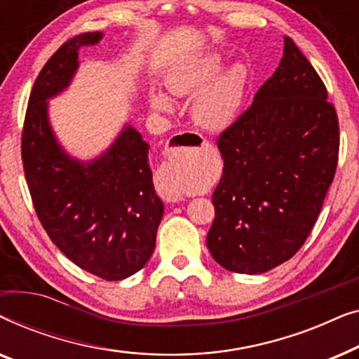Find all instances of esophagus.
Here are the masks:
<instances>
[{"label":"esophagus","mask_w":359,"mask_h":359,"mask_svg":"<svg viewBox=\"0 0 359 359\" xmlns=\"http://www.w3.org/2000/svg\"><path fill=\"white\" fill-rule=\"evenodd\" d=\"M208 142L203 137L198 135V134H193V132H180V134H176L173 137V140H171V147L166 149V154H170L173 149H183V147H196V145H205ZM156 191H158L161 198L165 201H168V203H180V201H183V193H181V189L176 188L175 184H171L168 181V176H166V166H163L158 173H156Z\"/></svg>","instance_id":"obj_1"}]
</instances>
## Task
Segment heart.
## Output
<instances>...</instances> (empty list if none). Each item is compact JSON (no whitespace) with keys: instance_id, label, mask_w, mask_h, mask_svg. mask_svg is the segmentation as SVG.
<instances>
[{"instance_id":"obj_1","label":"heart","mask_w":359,"mask_h":359,"mask_svg":"<svg viewBox=\"0 0 359 359\" xmlns=\"http://www.w3.org/2000/svg\"><path fill=\"white\" fill-rule=\"evenodd\" d=\"M227 57L220 52H205L176 63L165 75V86L175 96H193L191 117L209 130H224L237 121L248 85V70L233 63L224 71ZM149 104L156 112H170L173 101L161 91H150ZM178 189L191 188L189 180L176 175Z\"/></svg>"}]
</instances>
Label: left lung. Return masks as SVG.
Returning a JSON list of instances; mask_svg holds the SVG:
<instances>
[{"mask_svg": "<svg viewBox=\"0 0 359 359\" xmlns=\"http://www.w3.org/2000/svg\"><path fill=\"white\" fill-rule=\"evenodd\" d=\"M224 171L208 248L220 266L259 274L297 253L320 214L338 161L327 88L291 37L252 106L219 137Z\"/></svg>", "mask_w": 359, "mask_h": 359, "instance_id": "1", "label": "left lung"}]
</instances>
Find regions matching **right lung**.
<instances>
[{
  "mask_svg": "<svg viewBox=\"0 0 359 359\" xmlns=\"http://www.w3.org/2000/svg\"><path fill=\"white\" fill-rule=\"evenodd\" d=\"M104 34L86 32L63 43L39 73L22 130V165L37 217L65 257L106 281L140 271L155 250L163 203L149 165L150 145L126 124L107 149L78 160L52 129L48 100L75 78L81 47Z\"/></svg>",
  "mask_w": 359,
  "mask_h": 359,
  "instance_id": "add662e5",
  "label": "right lung"
}]
</instances>
